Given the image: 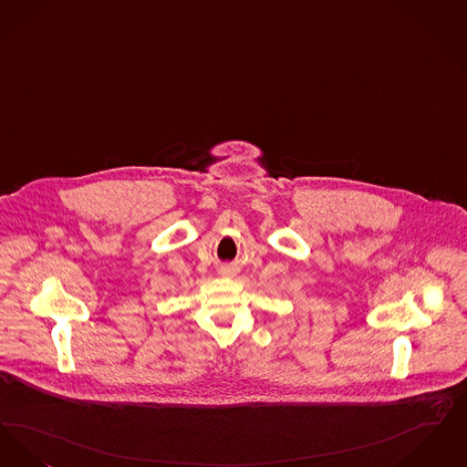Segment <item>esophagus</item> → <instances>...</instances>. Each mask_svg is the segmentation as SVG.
<instances>
[{
    "instance_id": "1",
    "label": "esophagus",
    "mask_w": 467,
    "mask_h": 467,
    "mask_svg": "<svg viewBox=\"0 0 467 467\" xmlns=\"http://www.w3.org/2000/svg\"><path fill=\"white\" fill-rule=\"evenodd\" d=\"M222 274H223V275H230V274H232V270H230L228 266H223V268H222Z\"/></svg>"
}]
</instances>
